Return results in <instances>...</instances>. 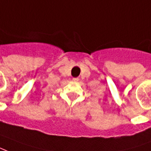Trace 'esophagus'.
Returning a JSON list of instances; mask_svg holds the SVG:
<instances>
[{"label":"esophagus","mask_w":151,"mask_h":151,"mask_svg":"<svg viewBox=\"0 0 151 151\" xmlns=\"http://www.w3.org/2000/svg\"><path fill=\"white\" fill-rule=\"evenodd\" d=\"M78 80H79L78 78H73V81H78Z\"/></svg>","instance_id":"esophagus-1"}]
</instances>
